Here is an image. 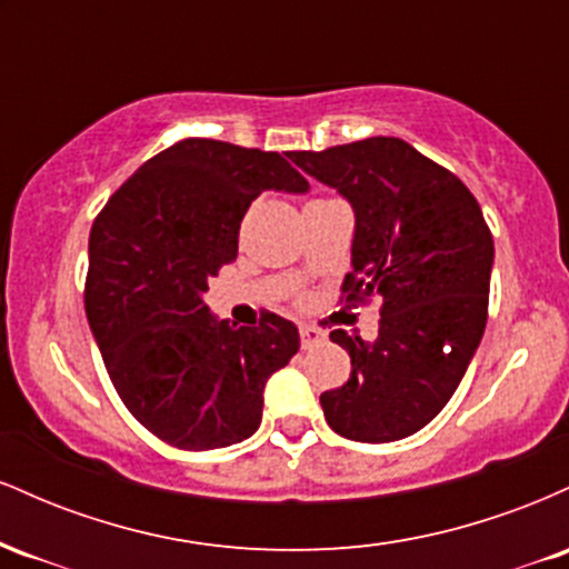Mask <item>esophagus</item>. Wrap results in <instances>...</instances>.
Segmentation results:
<instances>
[{"instance_id":"obj_1","label":"esophagus","mask_w":569,"mask_h":569,"mask_svg":"<svg viewBox=\"0 0 569 569\" xmlns=\"http://www.w3.org/2000/svg\"><path fill=\"white\" fill-rule=\"evenodd\" d=\"M299 337H302V350H312L323 342V331L312 329V326H299Z\"/></svg>"}]
</instances>
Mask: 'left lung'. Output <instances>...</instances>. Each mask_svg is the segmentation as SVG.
<instances>
[{
    "instance_id": "8db88e82",
    "label": "left lung",
    "mask_w": 569,
    "mask_h": 569,
    "mask_svg": "<svg viewBox=\"0 0 569 569\" xmlns=\"http://www.w3.org/2000/svg\"><path fill=\"white\" fill-rule=\"evenodd\" d=\"M352 206L350 305L382 299L375 342L331 331L350 380L321 393L331 430L388 443L426 428L460 385L487 326L495 243L471 189L393 136L289 152Z\"/></svg>"
}]
</instances>
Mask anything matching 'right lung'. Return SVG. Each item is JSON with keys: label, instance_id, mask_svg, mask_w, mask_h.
I'll list each match as a JSON object with an SVG mask.
<instances>
[{"label": "right lung", "instance_id": "obj_1", "mask_svg": "<svg viewBox=\"0 0 569 569\" xmlns=\"http://www.w3.org/2000/svg\"><path fill=\"white\" fill-rule=\"evenodd\" d=\"M264 189L307 192V181L278 152L184 139L143 162L90 230V331L130 415L171 447L257 433L267 380L299 350L297 326L276 312L238 326L202 302Z\"/></svg>", "mask_w": 569, "mask_h": 569}]
</instances>
